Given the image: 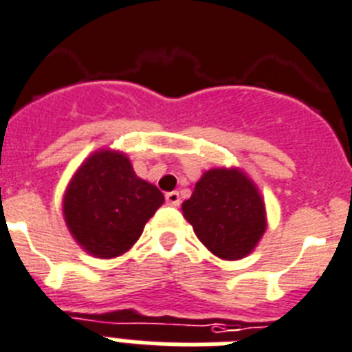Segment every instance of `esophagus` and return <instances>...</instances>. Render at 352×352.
I'll return each instance as SVG.
<instances>
[{
  "label": "esophagus",
  "mask_w": 352,
  "mask_h": 352,
  "mask_svg": "<svg viewBox=\"0 0 352 352\" xmlns=\"http://www.w3.org/2000/svg\"><path fill=\"white\" fill-rule=\"evenodd\" d=\"M164 198H166V201H168V205H172V207H179L180 205V196L177 191H170L164 195Z\"/></svg>",
  "instance_id": "34e87169"
}]
</instances>
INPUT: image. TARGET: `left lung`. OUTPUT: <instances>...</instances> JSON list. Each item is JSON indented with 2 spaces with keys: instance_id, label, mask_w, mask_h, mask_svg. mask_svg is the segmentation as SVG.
Segmentation results:
<instances>
[{
  "instance_id": "left-lung-1",
  "label": "left lung",
  "mask_w": 352,
  "mask_h": 352,
  "mask_svg": "<svg viewBox=\"0 0 352 352\" xmlns=\"http://www.w3.org/2000/svg\"><path fill=\"white\" fill-rule=\"evenodd\" d=\"M182 212L199 242L223 259L249 254L267 228L261 196L239 170H208Z\"/></svg>"
}]
</instances>
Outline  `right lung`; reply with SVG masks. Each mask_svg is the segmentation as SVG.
I'll return each instance as SVG.
<instances>
[{"mask_svg": "<svg viewBox=\"0 0 352 352\" xmlns=\"http://www.w3.org/2000/svg\"><path fill=\"white\" fill-rule=\"evenodd\" d=\"M163 201V192L138 179L124 154L100 151L69 184L65 219L89 254L116 258L137 242Z\"/></svg>", "mask_w": 352, "mask_h": 352, "instance_id": "right-lung-1", "label": "right lung"}]
</instances>
